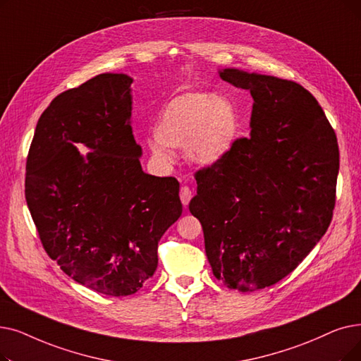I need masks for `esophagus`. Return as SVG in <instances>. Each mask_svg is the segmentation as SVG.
I'll return each mask as SVG.
<instances>
[{"mask_svg": "<svg viewBox=\"0 0 361 361\" xmlns=\"http://www.w3.org/2000/svg\"><path fill=\"white\" fill-rule=\"evenodd\" d=\"M180 199H181L184 207L189 205V202H190V199H192V190H190L187 185H183L181 189H180Z\"/></svg>", "mask_w": 361, "mask_h": 361, "instance_id": "34e87169", "label": "esophagus"}]
</instances>
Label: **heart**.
Returning <instances> with one entry per match:
<instances>
[{
	"label": "heart",
	"mask_w": 361,
	"mask_h": 361,
	"mask_svg": "<svg viewBox=\"0 0 361 361\" xmlns=\"http://www.w3.org/2000/svg\"><path fill=\"white\" fill-rule=\"evenodd\" d=\"M238 128V111L227 97L209 91H189L166 103L147 146L161 164L174 159L171 147L183 146L192 164L211 166L230 152Z\"/></svg>",
	"instance_id": "b5f03b06"
}]
</instances>
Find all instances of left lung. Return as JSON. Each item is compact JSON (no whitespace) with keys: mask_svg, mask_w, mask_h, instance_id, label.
Instances as JSON below:
<instances>
[{"mask_svg":"<svg viewBox=\"0 0 361 361\" xmlns=\"http://www.w3.org/2000/svg\"><path fill=\"white\" fill-rule=\"evenodd\" d=\"M223 81L254 99L250 135L195 172L199 219L212 273L252 292L290 274L323 238L336 200L339 149L322 106L302 85L238 69Z\"/></svg>","mask_w":361,"mask_h":361,"instance_id":"1","label":"left lung"}]
</instances>
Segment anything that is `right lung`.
I'll use <instances>...</instances> for the list:
<instances>
[{
  "label": "right lung",
  "mask_w": 361,
  "mask_h": 361,
  "mask_svg": "<svg viewBox=\"0 0 361 361\" xmlns=\"http://www.w3.org/2000/svg\"><path fill=\"white\" fill-rule=\"evenodd\" d=\"M131 82L102 73L71 88L38 119L25 196L47 255L96 292L135 293L158 267V243L183 212L180 183L140 165ZM93 152L84 160L74 145Z\"/></svg>",
  "instance_id": "obj_1"
}]
</instances>
